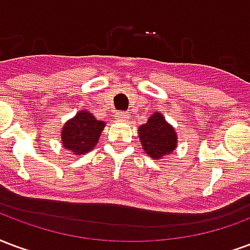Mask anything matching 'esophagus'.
Returning <instances> with one entry per match:
<instances>
[{"mask_svg":"<svg viewBox=\"0 0 250 250\" xmlns=\"http://www.w3.org/2000/svg\"><path fill=\"white\" fill-rule=\"evenodd\" d=\"M116 117H117L118 120H126L127 113L126 112H117L116 113Z\"/></svg>","mask_w":250,"mask_h":250,"instance_id":"34e87169","label":"esophagus"}]
</instances>
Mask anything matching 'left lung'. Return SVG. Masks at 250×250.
<instances>
[{"instance_id":"1","label":"left lung","mask_w":250,"mask_h":250,"mask_svg":"<svg viewBox=\"0 0 250 250\" xmlns=\"http://www.w3.org/2000/svg\"><path fill=\"white\" fill-rule=\"evenodd\" d=\"M138 136L147 156L156 160L170 154L177 146V133L161 113H154L138 127Z\"/></svg>"}]
</instances>
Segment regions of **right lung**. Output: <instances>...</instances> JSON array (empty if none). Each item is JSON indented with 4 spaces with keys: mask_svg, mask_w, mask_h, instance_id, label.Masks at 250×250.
I'll return each instance as SVG.
<instances>
[{
    "mask_svg": "<svg viewBox=\"0 0 250 250\" xmlns=\"http://www.w3.org/2000/svg\"><path fill=\"white\" fill-rule=\"evenodd\" d=\"M105 123L98 121L92 113L81 110L70 118L62 127L61 141L65 149L74 154H85L90 152L98 143Z\"/></svg>",
    "mask_w": 250,
    "mask_h": 250,
    "instance_id": "1",
    "label": "right lung"
}]
</instances>
